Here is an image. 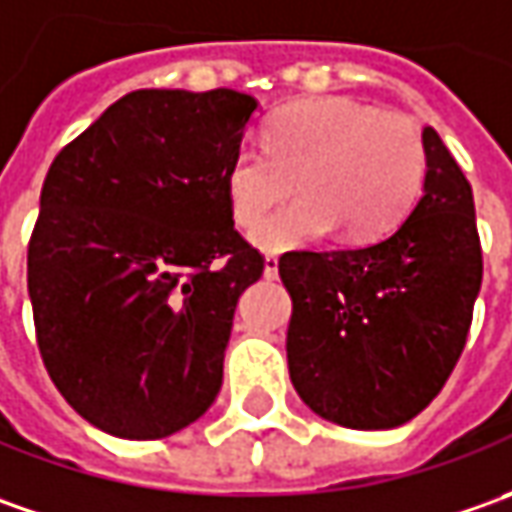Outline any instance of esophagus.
<instances>
[{
  "mask_svg": "<svg viewBox=\"0 0 512 512\" xmlns=\"http://www.w3.org/2000/svg\"><path fill=\"white\" fill-rule=\"evenodd\" d=\"M263 277L266 280L277 277V255H266V260H263Z\"/></svg>",
  "mask_w": 512,
  "mask_h": 512,
  "instance_id": "obj_1",
  "label": "esophagus"
}]
</instances>
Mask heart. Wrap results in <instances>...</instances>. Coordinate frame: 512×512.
<instances>
[{
    "instance_id": "obj_1",
    "label": "heart",
    "mask_w": 512,
    "mask_h": 512,
    "mask_svg": "<svg viewBox=\"0 0 512 512\" xmlns=\"http://www.w3.org/2000/svg\"><path fill=\"white\" fill-rule=\"evenodd\" d=\"M260 147L232 152L221 184L232 221L252 229L294 181L300 198L255 232L269 252L326 238L334 226L351 243L388 235L411 212L428 172L425 135L411 115L345 96L274 110Z\"/></svg>"
}]
</instances>
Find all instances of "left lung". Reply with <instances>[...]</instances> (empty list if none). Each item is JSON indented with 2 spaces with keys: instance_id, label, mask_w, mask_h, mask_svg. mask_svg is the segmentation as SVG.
<instances>
[{
  "instance_id": "obj_1",
  "label": "left lung",
  "mask_w": 512,
  "mask_h": 512,
  "mask_svg": "<svg viewBox=\"0 0 512 512\" xmlns=\"http://www.w3.org/2000/svg\"><path fill=\"white\" fill-rule=\"evenodd\" d=\"M425 195L391 235L277 260L291 294L286 357L314 414L354 431L405 425L453 374L482 289L473 189L425 127Z\"/></svg>"
}]
</instances>
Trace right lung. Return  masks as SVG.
Segmentation results:
<instances>
[{
  "mask_svg": "<svg viewBox=\"0 0 512 512\" xmlns=\"http://www.w3.org/2000/svg\"><path fill=\"white\" fill-rule=\"evenodd\" d=\"M255 107L226 87L135 90L47 169L27 243L36 345L101 431L161 439L221 391L238 297L266 260L221 184Z\"/></svg>",
  "mask_w": 512,
  "mask_h": 512,
  "instance_id": "1",
  "label": "right lung"
}]
</instances>
